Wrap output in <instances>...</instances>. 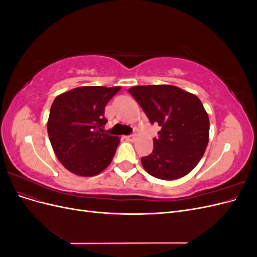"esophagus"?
<instances>
[{"label":"esophagus","instance_id":"34e87169","mask_svg":"<svg viewBox=\"0 0 257 257\" xmlns=\"http://www.w3.org/2000/svg\"><path fill=\"white\" fill-rule=\"evenodd\" d=\"M125 139L128 142H135L136 136L135 135H130V136H125Z\"/></svg>","mask_w":257,"mask_h":257}]
</instances>
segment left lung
<instances>
[{
    "instance_id": "8db88e82",
    "label": "left lung",
    "mask_w": 257,
    "mask_h": 257,
    "mask_svg": "<svg viewBox=\"0 0 257 257\" xmlns=\"http://www.w3.org/2000/svg\"><path fill=\"white\" fill-rule=\"evenodd\" d=\"M153 124H159L153 151L142 158L146 172L162 180L188 175L203 158L209 142V116L200 99L170 84L128 89Z\"/></svg>"
}]
</instances>
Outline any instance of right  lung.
I'll list each match as a JSON object with an SVG mask.
<instances>
[{"label": "right lung", "mask_w": 257, "mask_h": 257, "mask_svg": "<svg viewBox=\"0 0 257 257\" xmlns=\"http://www.w3.org/2000/svg\"><path fill=\"white\" fill-rule=\"evenodd\" d=\"M121 87H79L62 93L50 108L47 130L58 160L81 177L102 173L110 164L120 138L100 133L105 106Z\"/></svg>", "instance_id": "add662e5"}]
</instances>
